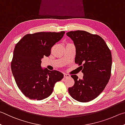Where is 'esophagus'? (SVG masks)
<instances>
[{"label": "esophagus", "mask_w": 125, "mask_h": 125, "mask_svg": "<svg viewBox=\"0 0 125 125\" xmlns=\"http://www.w3.org/2000/svg\"><path fill=\"white\" fill-rule=\"evenodd\" d=\"M69 77H70V76L69 75H67V74H64V78H69Z\"/></svg>", "instance_id": "obj_1"}]
</instances>
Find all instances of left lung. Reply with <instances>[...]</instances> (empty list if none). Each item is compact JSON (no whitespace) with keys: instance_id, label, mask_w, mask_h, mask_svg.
Segmentation results:
<instances>
[{"instance_id":"8db88e82","label":"left lung","mask_w":125,"mask_h":125,"mask_svg":"<svg viewBox=\"0 0 125 125\" xmlns=\"http://www.w3.org/2000/svg\"><path fill=\"white\" fill-rule=\"evenodd\" d=\"M66 35L76 48L75 62L82 65V79L71 75L75 81L69 92L73 99L88 102L97 98L108 84L111 76L112 57L110 49L101 37L84 31L69 32Z\"/></svg>"}]
</instances>
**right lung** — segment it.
Listing matches in <instances>:
<instances>
[{
  "label": "right lung",
  "instance_id": "right-lung-1",
  "mask_svg": "<svg viewBox=\"0 0 125 125\" xmlns=\"http://www.w3.org/2000/svg\"><path fill=\"white\" fill-rule=\"evenodd\" d=\"M64 31L27 34L15 47L11 68L22 93L30 99L43 100L51 95L56 82L64 75L41 67L42 59L49 56L52 47L62 38Z\"/></svg>",
  "mask_w": 125,
  "mask_h": 125
}]
</instances>
